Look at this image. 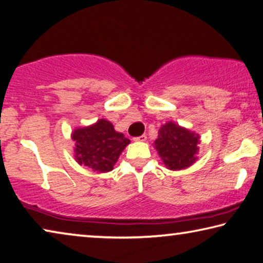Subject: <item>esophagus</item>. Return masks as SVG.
<instances>
[{
	"instance_id": "esophagus-1",
	"label": "esophagus",
	"mask_w": 263,
	"mask_h": 263,
	"mask_svg": "<svg viewBox=\"0 0 263 263\" xmlns=\"http://www.w3.org/2000/svg\"><path fill=\"white\" fill-rule=\"evenodd\" d=\"M146 138H147V137H146V135H141L139 137H136L133 140H135V141H145Z\"/></svg>"
}]
</instances>
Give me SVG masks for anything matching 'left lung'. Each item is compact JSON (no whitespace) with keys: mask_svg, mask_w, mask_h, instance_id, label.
Segmentation results:
<instances>
[{"mask_svg":"<svg viewBox=\"0 0 263 263\" xmlns=\"http://www.w3.org/2000/svg\"><path fill=\"white\" fill-rule=\"evenodd\" d=\"M199 135L173 122L160 127L154 147L168 169L181 171L197 160Z\"/></svg>","mask_w":263,"mask_h":263,"instance_id":"obj_1","label":"left lung"}]
</instances>
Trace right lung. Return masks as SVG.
<instances>
[{"instance_id":"right-lung-1","label":"right lung","mask_w":263,"mask_h":263,"mask_svg":"<svg viewBox=\"0 0 263 263\" xmlns=\"http://www.w3.org/2000/svg\"><path fill=\"white\" fill-rule=\"evenodd\" d=\"M75 141V160L97 173L114 169L119 155L130 144L123 133L115 131L114 125L106 119H99L95 124L75 128L72 133Z\"/></svg>"}]
</instances>
